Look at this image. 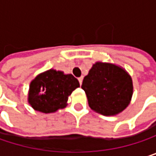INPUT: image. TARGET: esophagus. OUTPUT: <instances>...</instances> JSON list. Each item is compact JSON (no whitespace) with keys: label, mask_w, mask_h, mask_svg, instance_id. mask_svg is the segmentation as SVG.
I'll return each mask as SVG.
<instances>
[{"label":"esophagus","mask_w":156,"mask_h":156,"mask_svg":"<svg viewBox=\"0 0 156 156\" xmlns=\"http://www.w3.org/2000/svg\"><path fill=\"white\" fill-rule=\"evenodd\" d=\"M78 82H79V84L81 85L82 84V81H83V77H80V78H78Z\"/></svg>","instance_id":"esophagus-1"}]
</instances>
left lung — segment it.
I'll return each mask as SVG.
<instances>
[{
	"label": "left lung",
	"instance_id": "1",
	"mask_svg": "<svg viewBox=\"0 0 156 156\" xmlns=\"http://www.w3.org/2000/svg\"><path fill=\"white\" fill-rule=\"evenodd\" d=\"M91 108L105 115H114L126 108L133 95V83L123 69L97 62L81 86Z\"/></svg>",
	"mask_w": 156,
	"mask_h": 156
}]
</instances>
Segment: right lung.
Instances as JSON below:
<instances>
[{"label":"right lung","instance_id":"add662e5","mask_svg":"<svg viewBox=\"0 0 156 156\" xmlns=\"http://www.w3.org/2000/svg\"><path fill=\"white\" fill-rule=\"evenodd\" d=\"M78 87V80L71 74L49 69L31 81L29 103L37 111L53 113L66 107L69 96Z\"/></svg>","mask_w":156,"mask_h":156}]
</instances>
